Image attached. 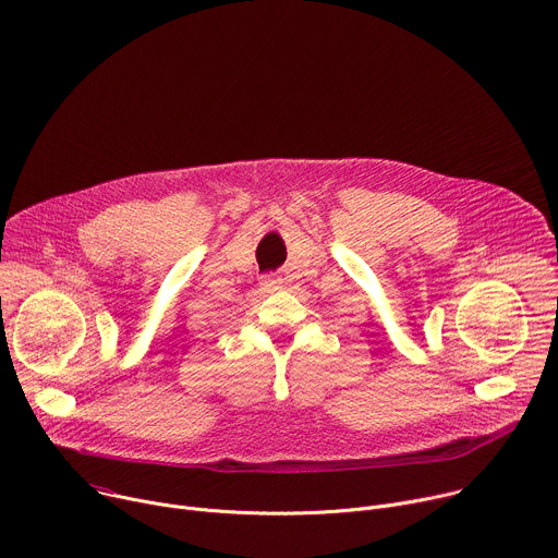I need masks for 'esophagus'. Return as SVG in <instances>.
Masks as SVG:
<instances>
[{"label":"esophagus","mask_w":558,"mask_h":558,"mask_svg":"<svg viewBox=\"0 0 558 558\" xmlns=\"http://www.w3.org/2000/svg\"><path fill=\"white\" fill-rule=\"evenodd\" d=\"M260 287H263V291L274 293L276 289H280V278H276V276H263V278H260Z\"/></svg>","instance_id":"34e87169"}]
</instances>
